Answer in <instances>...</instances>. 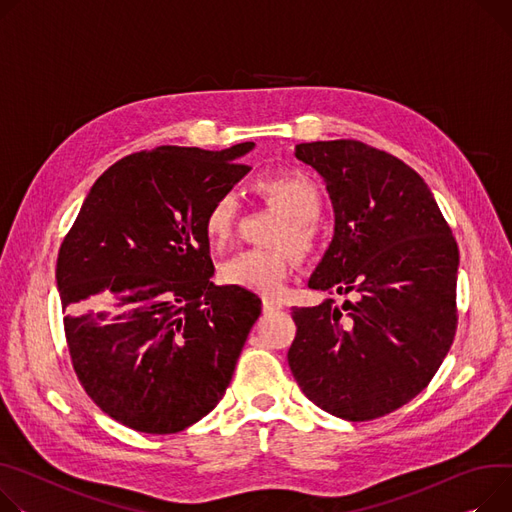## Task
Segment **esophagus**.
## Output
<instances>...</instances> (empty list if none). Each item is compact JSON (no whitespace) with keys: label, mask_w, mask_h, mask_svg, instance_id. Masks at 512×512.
<instances>
[{"label":"esophagus","mask_w":512,"mask_h":512,"mask_svg":"<svg viewBox=\"0 0 512 512\" xmlns=\"http://www.w3.org/2000/svg\"><path fill=\"white\" fill-rule=\"evenodd\" d=\"M280 309H284L280 300H276V298H263V311H265V313L280 311Z\"/></svg>","instance_id":"34e87169"}]
</instances>
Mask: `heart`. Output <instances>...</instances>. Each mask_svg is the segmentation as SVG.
<instances>
[{
  "label": "heart",
  "instance_id": "obj_1",
  "mask_svg": "<svg viewBox=\"0 0 512 512\" xmlns=\"http://www.w3.org/2000/svg\"><path fill=\"white\" fill-rule=\"evenodd\" d=\"M255 187L263 197L288 214V224L280 230L276 243L292 245L300 253L309 251L315 238L313 222L321 214V193L317 185L300 170H278V173L263 175ZM238 206L241 203L232 191H226L212 201L206 218H203V232L214 247L228 243L236 224ZM290 267L292 259L288 251L245 249L230 255L222 263L220 278L228 286L276 296L284 288Z\"/></svg>",
  "mask_w": 512,
  "mask_h": 512
}]
</instances>
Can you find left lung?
<instances>
[{
    "mask_svg": "<svg viewBox=\"0 0 512 512\" xmlns=\"http://www.w3.org/2000/svg\"><path fill=\"white\" fill-rule=\"evenodd\" d=\"M294 156L317 170L335 214L309 288L356 300L294 306L288 364L321 410L381 418L426 389L453 344L457 243L424 179L399 158L354 140L298 144Z\"/></svg>",
    "mask_w": 512,
    "mask_h": 512,
    "instance_id": "obj_1",
    "label": "left lung"
}]
</instances>
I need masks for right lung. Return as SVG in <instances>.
<instances>
[{
    "mask_svg": "<svg viewBox=\"0 0 512 512\" xmlns=\"http://www.w3.org/2000/svg\"><path fill=\"white\" fill-rule=\"evenodd\" d=\"M253 148L125 156L96 179L65 236L55 278L67 346L86 393L123 426L181 432L230 385L261 298L212 282L203 218L249 173L238 158Z\"/></svg>",
    "mask_w": 512,
    "mask_h": 512,
    "instance_id": "obj_1",
    "label": "right lung"
}]
</instances>
